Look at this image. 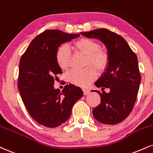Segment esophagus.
Wrapping results in <instances>:
<instances>
[{"label": "esophagus", "mask_w": 153, "mask_h": 153, "mask_svg": "<svg viewBox=\"0 0 153 153\" xmlns=\"http://www.w3.org/2000/svg\"><path fill=\"white\" fill-rule=\"evenodd\" d=\"M82 91H83V94H84V95H86L89 94L90 91H88V90H86V89H83V90H82Z\"/></svg>", "instance_id": "34e87169"}]
</instances>
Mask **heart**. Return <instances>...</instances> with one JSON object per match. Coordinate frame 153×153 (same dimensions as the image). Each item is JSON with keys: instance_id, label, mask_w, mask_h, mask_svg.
I'll return each mask as SVG.
<instances>
[{"instance_id": "1", "label": "heart", "mask_w": 153, "mask_h": 153, "mask_svg": "<svg viewBox=\"0 0 153 153\" xmlns=\"http://www.w3.org/2000/svg\"><path fill=\"white\" fill-rule=\"evenodd\" d=\"M77 52L86 56L85 65H91L99 72L105 71L109 64V56L105 51L100 49V43L88 38H82L73 44ZM58 65L62 70H67L71 62V51L65 45L58 48L56 53ZM96 71L91 66L82 70H72L66 74V80L71 84L85 87L96 78Z\"/></svg>"}]
</instances>
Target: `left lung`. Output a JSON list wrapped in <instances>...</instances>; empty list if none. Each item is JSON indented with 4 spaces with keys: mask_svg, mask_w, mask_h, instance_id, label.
<instances>
[{
    "mask_svg": "<svg viewBox=\"0 0 153 153\" xmlns=\"http://www.w3.org/2000/svg\"><path fill=\"white\" fill-rule=\"evenodd\" d=\"M80 34L100 40L109 56L108 68L95 82L101 91H93L100 95L101 102L93 110V116L103 124L121 123L131 113L140 84L137 56L123 37L108 29L98 28ZM105 88H109V93H105Z\"/></svg>",
    "mask_w": 153,
    "mask_h": 153,
    "instance_id": "1",
    "label": "left lung"
}]
</instances>
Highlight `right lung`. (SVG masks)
I'll return each instance as SVG.
<instances>
[{"mask_svg":"<svg viewBox=\"0 0 153 153\" xmlns=\"http://www.w3.org/2000/svg\"><path fill=\"white\" fill-rule=\"evenodd\" d=\"M80 34H68L59 30H47L36 36L22 56L19 63L18 88L30 116L48 128L60 126L68 120L72 108L83 92L69 84L60 91L54 82L62 70L56 60V50Z\"/></svg>","mask_w":153,"mask_h":153,"instance_id":"right-lung-1","label":"right lung"}]
</instances>
